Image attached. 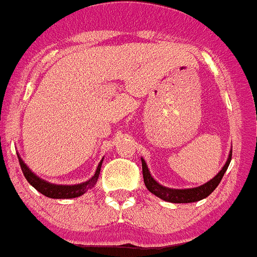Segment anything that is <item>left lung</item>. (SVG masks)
Wrapping results in <instances>:
<instances>
[{
  "label": "left lung",
  "mask_w": 257,
  "mask_h": 257,
  "mask_svg": "<svg viewBox=\"0 0 257 257\" xmlns=\"http://www.w3.org/2000/svg\"><path fill=\"white\" fill-rule=\"evenodd\" d=\"M232 160V151L228 156V160H227L226 165L223 166V169L220 170L217 174V176L213 177L210 181L205 183L204 185L199 186V188H193V189H170L165 188V186L160 185L157 181L153 180V177L151 176L150 171H148V167L146 165L145 160L142 158V170H143V180H145V184L147 186L148 190L152 194H155L156 196H158L162 200L170 201V203H194V201L201 200V199L207 198L208 195L214 191V189L217 188L218 184L220 183L223 175L227 171L229 166V162Z\"/></svg>",
  "instance_id": "8db88e82"
}]
</instances>
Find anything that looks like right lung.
<instances>
[{"mask_svg": "<svg viewBox=\"0 0 257 257\" xmlns=\"http://www.w3.org/2000/svg\"><path fill=\"white\" fill-rule=\"evenodd\" d=\"M19 162H20L21 170H23V174L25 176V179L28 180V183L30 185L34 186L39 193H42L43 195L48 196V198L53 199H72V198H77V196H81L82 194H85L88 189L93 188L95 184L97 183V179H99L100 175V169H101L102 160L100 161L99 166H97V170H96L95 175L91 177L88 181L82 184H77V185H54V184H49L44 180L39 179L38 176H35L33 172L29 170V167L24 164V161L20 158V156L18 155Z\"/></svg>", "mask_w": 257, "mask_h": 257, "instance_id": "right-lung-1", "label": "right lung"}]
</instances>
